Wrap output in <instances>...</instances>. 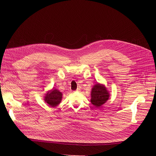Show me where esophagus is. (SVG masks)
Segmentation results:
<instances>
[{
  "label": "esophagus",
  "instance_id": "esophagus-1",
  "mask_svg": "<svg viewBox=\"0 0 156 156\" xmlns=\"http://www.w3.org/2000/svg\"><path fill=\"white\" fill-rule=\"evenodd\" d=\"M76 91V92H80V88H77Z\"/></svg>",
  "mask_w": 156,
  "mask_h": 156
}]
</instances>
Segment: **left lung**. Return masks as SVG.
Returning <instances> with one entry per match:
<instances>
[{
  "instance_id": "left-lung-1",
  "label": "left lung",
  "mask_w": 156,
  "mask_h": 156,
  "mask_svg": "<svg viewBox=\"0 0 156 156\" xmlns=\"http://www.w3.org/2000/svg\"><path fill=\"white\" fill-rule=\"evenodd\" d=\"M109 98V93L105 87L102 84L97 83L95 85L91 92V103L96 108L105 104Z\"/></svg>"
}]
</instances>
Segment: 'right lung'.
<instances>
[{"mask_svg":"<svg viewBox=\"0 0 156 156\" xmlns=\"http://www.w3.org/2000/svg\"><path fill=\"white\" fill-rule=\"evenodd\" d=\"M62 98V94L58 90L52 88L51 90L47 92L44 97V101L49 106L52 108L56 107L61 102Z\"/></svg>","mask_w":156,"mask_h":156,"instance_id":"add662e5","label":"right lung"}]
</instances>
